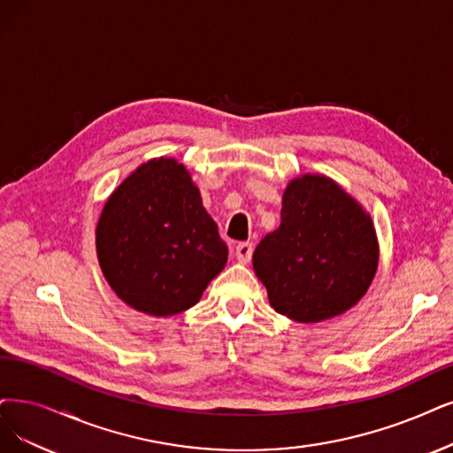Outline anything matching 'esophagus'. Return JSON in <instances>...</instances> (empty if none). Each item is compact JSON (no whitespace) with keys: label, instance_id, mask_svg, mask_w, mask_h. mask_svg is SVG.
Masks as SVG:
<instances>
[{"label":"esophagus","instance_id":"34e87169","mask_svg":"<svg viewBox=\"0 0 453 453\" xmlns=\"http://www.w3.org/2000/svg\"><path fill=\"white\" fill-rule=\"evenodd\" d=\"M252 254H254V246L250 242H239L237 244L235 256H237L239 263H248L250 259H252Z\"/></svg>","mask_w":453,"mask_h":453}]
</instances>
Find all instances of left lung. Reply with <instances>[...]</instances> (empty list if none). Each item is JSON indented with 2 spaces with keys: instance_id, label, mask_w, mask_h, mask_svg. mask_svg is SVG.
<instances>
[{
  "instance_id": "1",
  "label": "left lung",
  "mask_w": 453,
  "mask_h": 453,
  "mask_svg": "<svg viewBox=\"0 0 453 453\" xmlns=\"http://www.w3.org/2000/svg\"><path fill=\"white\" fill-rule=\"evenodd\" d=\"M372 216L325 175L293 179L281 224L254 252L271 306L298 323H319L353 308L377 273Z\"/></svg>"
}]
</instances>
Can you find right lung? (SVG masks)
Here are the masks:
<instances>
[{"instance_id":"1","label":"right lung","mask_w":453,"mask_h":453,"mask_svg":"<svg viewBox=\"0 0 453 453\" xmlns=\"http://www.w3.org/2000/svg\"><path fill=\"white\" fill-rule=\"evenodd\" d=\"M110 288L134 310L165 317L199 303L227 263V246L187 167L153 158L128 175L96 224Z\"/></svg>"}]
</instances>
